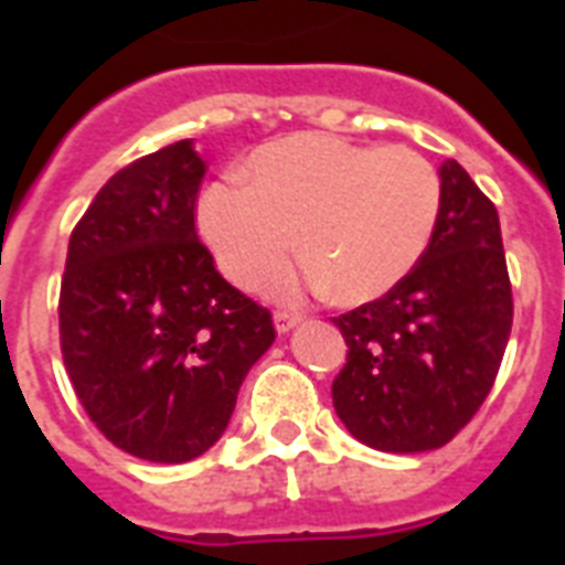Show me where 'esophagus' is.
Wrapping results in <instances>:
<instances>
[{
	"instance_id": "esophagus-1",
	"label": "esophagus",
	"mask_w": 565,
	"mask_h": 565,
	"mask_svg": "<svg viewBox=\"0 0 565 565\" xmlns=\"http://www.w3.org/2000/svg\"><path fill=\"white\" fill-rule=\"evenodd\" d=\"M273 322H275V331H278V334H287V331H292V328L299 326L301 317L299 313H290V310H275Z\"/></svg>"
}]
</instances>
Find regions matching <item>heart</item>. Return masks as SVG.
I'll list each match as a JSON object with an SVG mask.
<instances>
[{
    "label": "heart",
    "mask_w": 565,
    "mask_h": 565,
    "mask_svg": "<svg viewBox=\"0 0 565 565\" xmlns=\"http://www.w3.org/2000/svg\"><path fill=\"white\" fill-rule=\"evenodd\" d=\"M437 170L404 146H361L334 135H290L260 146L246 181L204 190L199 231L231 281L255 284L296 246L308 260L266 287L290 296L328 287L361 305L402 284L439 220Z\"/></svg>",
    "instance_id": "heart-1"
}]
</instances>
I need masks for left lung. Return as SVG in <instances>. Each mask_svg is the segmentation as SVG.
Instances as JSON below:
<instances>
[{
    "label": "left lung",
    "instance_id": "1",
    "mask_svg": "<svg viewBox=\"0 0 565 565\" xmlns=\"http://www.w3.org/2000/svg\"><path fill=\"white\" fill-rule=\"evenodd\" d=\"M443 204L425 255L381 299L334 319L349 358L337 416L390 455L446 446L490 395L513 326L499 211L457 161L439 167Z\"/></svg>",
    "mask_w": 565,
    "mask_h": 565
}]
</instances>
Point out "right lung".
<instances>
[{"mask_svg": "<svg viewBox=\"0 0 565 565\" xmlns=\"http://www.w3.org/2000/svg\"><path fill=\"white\" fill-rule=\"evenodd\" d=\"M193 140L119 170L75 225L61 281V352L96 428L149 463H188L228 428L273 345L269 310L234 290L195 234Z\"/></svg>", "mask_w": 565, "mask_h": 565, "instance_id": "obj_1", "label": "right lung"}]
</instances>
